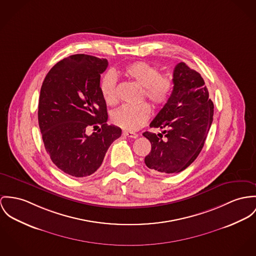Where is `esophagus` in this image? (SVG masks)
<instances>
[{
  "label": "esophagus",
  "mask_w": 256,
  "mask_h": 256,
  "mask_svg": "<svg viewBox=\"0 0 256 256\" xmlns=\"http://www.w3.org/2000/svg\"><path fill=\"white\" fill-rule=\"evenodd\" d=\"M122 134L124 136H128V138H138V134H136V132H122Z\"/></svg>",
  "instance_id": "obj_1"
}]
</instances>
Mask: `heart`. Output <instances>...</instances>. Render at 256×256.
<instances>
[{
    "instance_id": "heart-1",
    "label": "heart",
    "mask_w": 256,
    "mask_h": 256,
    "mask_svg": "<svg viewBox=\"0 0 256 256\" xmlns=\"http://www.w3.org/2000/svg\"><path fill=\"white\" fill-rule=\"evenodd\" d=\"M124 74L139 86H143L142 98L147 99L153 108L164 106L170 96L174 82L170 75L160 74L156 65L147 61H136L128 64ZM102 98L107 104L117 102V78L113 73H107L99 84ZM150 117V107L142 102L138 105H124L112 114L113 122L126 130H138Z\"/></svg>"
}]
</instances>
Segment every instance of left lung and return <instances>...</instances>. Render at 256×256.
<instances>
[{
    "instance_id": "obj_1",
    "label": "left lung",
    "mask_w": 256,
    "mask_h": 256,
    "mask_svg": "<svg viewBox=\"0 0 256 256\" xmlns=\"http://www.w3.org/2000/svg\"><path fill=\"white\" fill-rule=\"evenodd\" d=\"M172 82L170 98L150 124L151 128H166V138L162 134H143L152 146L145 164L160 174L187 168L202 151L214 120V103L200 74L180 62Z\"/></svg>"
}]
</instances>
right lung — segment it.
I'll return each mask as SVG.
<instances>
[{"label":"right lung","instance_id":"1","mask_svg":"<svg viewBox=\"0 0 256 256\" xmlns=\"http://www.w3.org/2000/svg\"><path fill=\"white\" fill-rule=\"evenodd\" d=\"M107 59L74 54L58 62L46 74L40 92L38 120L44 148L65 174L88 176L101 166L122 130L108 126L100 75ZM92 127L98 133L88 136Z\"/></svg>","mask_w":256,"mask_h":256}]
</instances>
